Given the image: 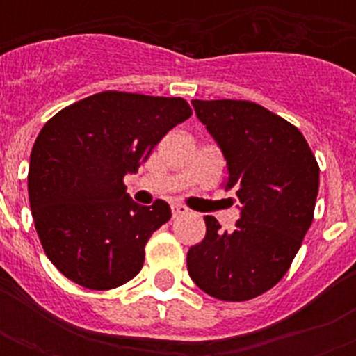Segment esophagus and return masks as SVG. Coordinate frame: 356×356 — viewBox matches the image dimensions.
<instances>
[{"label":"esophagus","instance_id":"esophagus-1","mask_svg":"<svg viewBox=\"0 0 356 356\" xmlns=\"http://www.w3.org/2000/svg\"><path fill=\"white\" fill-rule=\"evenodd\" d=\"M172 214H173V218L186 216V214H190V211L184 205H181V203H173V205H172Z\"/></svg>","mask_w":356,"mask_h":356}]
</instances>
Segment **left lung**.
<instances>
[{"label":"left lung","mask_w":356,"mask_h":356,"mask_svg":"<svg viewBox=\"0 0 356 356\" xmlns=\"http://www.w3.org/2000/svg\"><path fill=\"white\" fill-rule=\"evenodd\" d=\"M227 162L225 190L240 201L233 233L205 216L186 254L192 281L222 301H248L286 273L314 216L320 168L292 123L251 102H192Z\"/></svg>","instance_id":"obj_1"}]
</instances>
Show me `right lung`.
Here are the masks:
<instances>
[{"instance_id":"right-lung-1","label":"right lung","mask_w":356,"mask_h":356,"mask_svg":"<svg viewBox=\"0 0 356 356\" xmlns=\"http://www.w3.org/2000/svg\"><path fill=\"white\" fill-rule=\"evenodd\" d=\"M190 116L181 97L102 92L42 127L31 151L29 205L42 248L64 277L108 290L142 270L145 243L172 211L162 200L134 203L123 177Z\"/></svg>"}]
</instances>
